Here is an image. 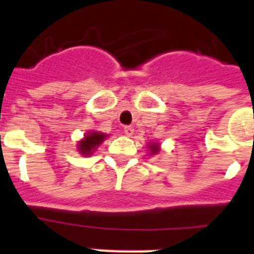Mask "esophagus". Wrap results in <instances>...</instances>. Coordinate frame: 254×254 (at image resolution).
<instances>
[{
  "mask_svg": "<svg viewBox=\"0 0 254 254\" xmlns=\"http://www.w3.org/2000/svg\"><path fill=\"white\" fill-rule=\"evenodd\" d=\"M124 133H125L127 137H130V136H133V133H134V129H133L132 127H124Z\"/></svg>",
  "mask_w": 254,
  "mask_h": 254,
  "instance_id": "esophagus-1",
  "label": "esophagus"
}]
</instances>
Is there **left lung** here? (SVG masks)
I'll list each match as a JSON object with an SVG mask.
<instances>
[{
    "instance_id": "obj_1",
    "label": "left lung",
    "mask_w": 254,
    "mask_h": 254,
    "mask_svg": "<svg viewBox=\"0 0 254 254\" xmlns=\"http://www.w3.org/2000/svg\"><path fill=\"white\" fill-rule=\"evenodd\" d=\"M148 148H149V153H151V155H156V153L160 152V145H159L157 142H149V144H148Z\"/></svg>"
}]
</instances>
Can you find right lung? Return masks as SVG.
<instances>
[{"instance_id": "1", "label": "right lung", "mask_w": 254, "mask_h": 254, "mask_svg": "<svg viewBox=\"0 0 254 254\" xmlns=\"http://www.w3.org/2000/svg\"><path fill=\"white\" fill-rule=\"evenodd\" d=\"M106 137H108V134L97 132V130L86 133L83 138L78 142V151H79L80 155L83 156L93 155L94 151L102 144L103 140H105Z\"/></svg>"}]
</instances>
